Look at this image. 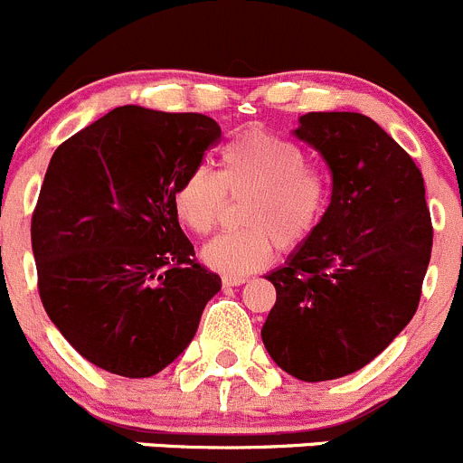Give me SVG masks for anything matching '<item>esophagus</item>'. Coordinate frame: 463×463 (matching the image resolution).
Returning <instances> with one entry per match:
<instances>
[{
    "mask_svg": "<svg viewBox=\"0 0 463 463\" xmlns=\"http://www.w3.org/2000/svg\"><path fill=\"white\" fill-rule=\"evenodd\" d=\"M246 280H249L246 276H223L222 278L223 287H240V285H244Z\"/></svg>",
    "mask_w": 463,
    "mask_h": 463,
    "instance_id": "obj_1",
    "label": "esophagus"
}]
</instances>
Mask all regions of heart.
I'll return each instance as SVG.
<instances>
[{"mask_svg": "<svg viewBox=\"0 0 463 463\" xmlns=\"http://www.w3.org/2000/svg\"><path fill=\"white\" fill-rule=\"evenodd\" d=\"M305 163V151L291 140L249 128L223 145L217 174L196 167L178 183L176 213L196 235L219 226L228 196H246L240 214L246 228L203 246L201 258L208 267L246 276L267 267L276 246L291 250L317 231L327 205V181Z\"/></svg>", "mask_w": 463, "mask_h": 463, "instance_id": "1", "label": "heart"}]
</instances>
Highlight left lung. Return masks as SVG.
I'll use <instances>...</instances> for the list:
<instances>
[{"mask_svg": "<svg viewBox=\"0 0 463 463\" xmlns=\"http://www.w3.org/2000/svg\"><path fill=\"white\" fill-rule=\"evenodd\" d=\"M332 174L317 231L267 280L271 360L305 383L355 373L396 339L420 300L432 253L423 174L360 112H307L294 131Z\"/></svg>", "mask_w": 463, "mask_h": 463, "instance_id": "left-lung-1", "label": "left lung"}]
</instances>
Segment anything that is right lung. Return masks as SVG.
<instances>
[{"mask_svg": "<svg viewBox=\"0 0 463 463\" xmlns=\"http://www.w3.org/2000/svg\"><path fill=\"white\" fill-rule=\"evenodd\" d=\"M219 137L199 112L119 106L53 151L31 217L40 300L108 373L151 378L172 364L222 289L174 203Z\"/></svg>", "mask_w": 463, "mask_h": 463, "instance_id": "obj_1", "label": "right lung"}]
</instances>
